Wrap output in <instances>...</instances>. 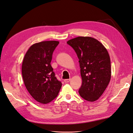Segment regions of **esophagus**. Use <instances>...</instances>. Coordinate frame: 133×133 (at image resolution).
I'll list each match as a JSON object with an SVG mask.
<instances>
[{
	"instance_id": "34e87169",
	"label": "esophagus",
	"mask_w": 133,
	"mask_h": 133,
	"mask_svg": "<svg viewBox=\"0 0 133 133\" xmlns=\"http://www.w3.org/2000/svg\"><path fill=\"white\" fill-rule=\"evenodd\" d=\"M70 79H65L64 80V82H65V83H68V82H69L70 81Z\"/></svg>"
}]
</instances>
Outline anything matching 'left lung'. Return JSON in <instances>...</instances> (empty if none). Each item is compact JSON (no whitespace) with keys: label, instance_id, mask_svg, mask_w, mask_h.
Returning a JSON list of instances; mask_svg holds the SVG:
<instances>
[{"label":"left lung","instance_id":"obj_1","mask_svg":"<svg viewBox=\"0 0 133 133\" xmlns=\"http://www.w3.org/2000/svg\"><path fill=\"white\" fill-rule=\"evenodd\" d=\"M67 43L79 58L82 84L80 96L87 101L99 99L109 85L111 77V60L106 48L90 37H78Z\"/></svg>","mask_w":133,"mask_h":133}]
</instances>
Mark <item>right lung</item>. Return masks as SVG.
Returning <instances> with one entry per match:
<instances>
[{
    "instance_id": "1",
    "label": "right lung",
    "mask_w": 133,
    "mask_h": 133,
    "mask_svg": "<svg viewBox=\"0 0 133 133\" xmlns=\"http://www.w3.org/2000/svg\"><path fill=\"white\" fill-rule=\"evenodd\" d=\"M58 43L50 41L34 44L28 49L23 60L24 84L33 99L43 104L55 99L62 86L50 64L53 51Z\"/></svg>"
}]
</instances>
